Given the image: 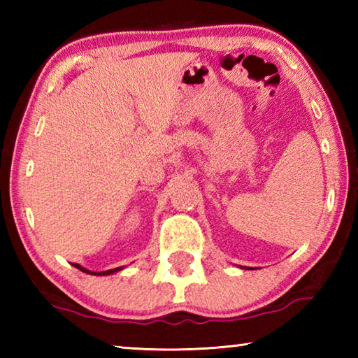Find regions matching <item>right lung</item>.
<instances>
[{"instance_id": "right-lung-1", "label": "right lung", "mask_w": 358, "mask_h": 358, "mask_svg": "<svg viewBox=\"0 0 358 358\" xmlns=\"http://www.w3.org/2000/svg\"><path fill=\"white\" fill-rule=\"evenodd\" d=\"M74 266H76V268H78V270H82L83 273H88V275H99V276H106V275L117 273V271H120L121 268H123V266H118V268H113V270H106V271H99V273H96V271H90V270H87V268H83V266H82V265H78V264H74Z\"/></svg>"}]
</instances>
